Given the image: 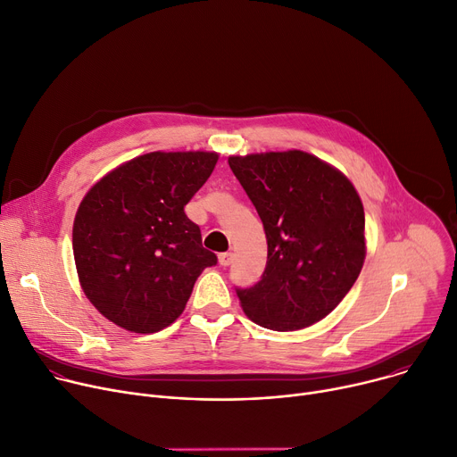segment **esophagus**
Returning a JSON list of instances; mask_svg holds the SVG:
<instances>
[{
  "label": "esophagus",
  "mask_w": 457,
  "mask_h": 457,
  "mask_svg": "<svg viewBox=\"0 0 457 457\" xmlns=\"http://www.w3.org/2000/svg\"><path fill=\"white\" fill-rule=\"evenodd\" d=\"M231 261H233V253H231V252H224V253H220V255H219V262H220V266H229V264H231Z\"/></svg>",
  "instance_id": "esophagus-1"
}]
</instances>
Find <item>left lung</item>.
Here are the masks:
<instances>
[{
	"label": "left lung",
	"mask_w": 457,
	"mask_h": 457,
	"mask_svg": "<svg viewBox=\"0 0 457 457\" xmlns=\"http://www.w3.org/2000/svg\"><path fill=\"white\" fill-rule=\"evenodd\" d=\"M255 205L268 242L253 287L235 288L246 316L271 330L323 320L354 285L366 259L363 205L351 181L301 150L228 160Z\"/></svg>",
	"instance_id": "8db88e82"
}]
</instances>
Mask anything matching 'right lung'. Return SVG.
Wrapping results in <instances>:
<instances>
[{"instance_id": "1", "label": "right lung", "mask_w": 457, "mask_h": 457, "mask_svg": "<svg viewBox=\"0 0 457 457\" xmlns=\"http://www.w3.org/2000/svg\"><path fill=\"white\" fill-rule=\"evenodd\" d=\"M217 160L215 152H150L106 174L80 202L73 224L79 279L115 325L141 334L169 327L202 270L217 264L184 211Z\"/></svg>"}]
</instances>
